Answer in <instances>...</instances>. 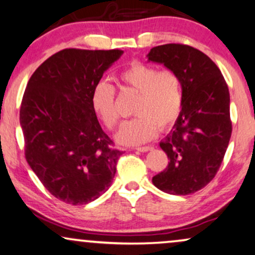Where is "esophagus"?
I'll return each mask as SVG.
<instances>
[{"instance_id":"obj_1","label":"esophagus","mask_w":255,"mask_h":255,"mask_svg":"<svg viewBox=\"0 0 255 255\" xmlns=\"http://www.w3.org/2000/svg\"><path fill=\"white\" fill-rule=\"evenodd\" d=\"M153 147L152 146H138L136 147L137 151L139 152H146V151H150V150H152Z\"/></svg>"}]
</instances>
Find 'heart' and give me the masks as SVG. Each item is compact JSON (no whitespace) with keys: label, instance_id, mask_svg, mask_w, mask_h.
<instances>
[{"label":"heart","instance_id":"heart-1","mask_svg":"<svg viewBox=\"0 0 255 255\" xmlns=\"http://www.w3.org/2000/svg\"><path fill=\"white\" fill-rule=\"evenodd\" d=\"M122 92L137 94L132 113L137 117L123 124L117 140L125 145H136L152 139L158 131L170 128L177 121L182 109L181 79L174 71L162 70L152 65L134 61L116 77ZM94 115L110 131L119 124L116 105V89L106 81L94 85L91 94Z\"/></svg>","mask_w":255,"mask_h":255}]
</instances>
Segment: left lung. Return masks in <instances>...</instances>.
I'll return each mask as SVG.
<instances>
[{
  "instance_id": "8db88e82",
  "label": "left lung",
  "mask_w": 255,
  "mask_h": 255,
  "mask_svg": "<svg viewBox=\"0 0 255 255\" xmlns=\"http://www.w3.org/2000/svg\"><path fill=\"white\" fill-rule=\"evenodd\" d=\"M147 58L174 71L183 93L180 116L159 143L170 162L153 176L152 183L168 194H194L215 177L228 147L232 134L228 86L215 62L191 46H157Z\"/></svg>"
}]
</instances>
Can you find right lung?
Masks as SVG:
<instances>
[{
	"label": "right lung",
	"mask_w": 255,
	"mask_h": 255,
	"mask_svg": "<svg viewBox=\"0 0 255 255\" xmlns=\"http://www.w3.org/2000/svg\"><path fill=\"white\" fill-rule=\"evenodd\" d=\"M122 54L121 49H62L36 68L24 90V156L43 187L66 203L92 202L116 175L123 152L100 127L91 94Z\"/></svg>",
	"instance_id": "right-lung-1"
}]
</instances>
